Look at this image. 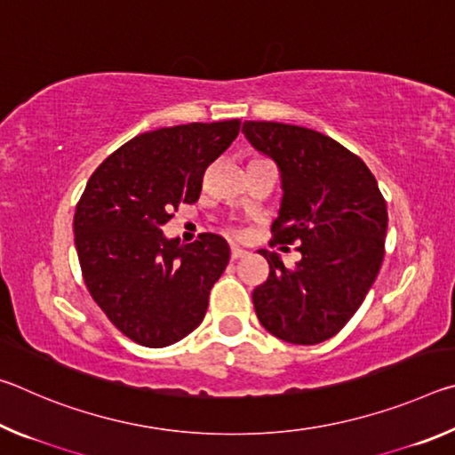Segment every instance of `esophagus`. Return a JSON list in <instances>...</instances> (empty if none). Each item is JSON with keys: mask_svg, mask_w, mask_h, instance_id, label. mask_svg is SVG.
<instances>
[{"mask_svg": "<svg viewBox=\"0 0 455 455\" xmlns=\"http://www.w3.org/2000/svg\"><path fill=\"white\" fill-rule=\"evenodd\" d=\"M246 255H249V252L243 251V249H238V246H233V249H230V259H233V260H238V259H243Z\"/></svg>", "mask_w": 455, "mask_h": 455, "instance_id": "obj_1", "label": "esophagus"}]
</instances>
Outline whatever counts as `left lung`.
I'll list each match as a JSON object with an SVG mask.
<instances>
[{"label": "left lung", "mask_w": 455, "mask_h": 455, "mask_svg": "<svg viewBox=\"0 0 455 455\" xmlns=\"http://www.w3.org/2000/svg\"><path fill=\"white\" fill-rule=\"evenodd\" d=\"M243 134L281 172L271 244L299 243L301 252L284 267L276 252L259 251L268 276L252 291L257 317L287 343H323L347 325L377 279L387 204L363 160L333 138L281 122H244Z\"/></svg>", "instance_id": "obj_1"}]
</instances>
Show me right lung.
<instances>
[{
  "mask_svg": "<svg viewBox=\"0 0 455 455\" xmlns=\"http://www.w3.org/2000/svg\"><path fill=\"white\" fill-rule=\"evenodd\" d=\"M238 130L241 120L192 122L136 136L96 168L76 206L74 241L90 295L144 347H166L195 331L228 265L222 236L203 233L180 244L163 227L180 203H196L206 168Z\"/></svg>",
  "mask_w": 455,
  "mask_h": 455,
  "instance_id": "obj_1",
  "label": "right lung"
}]
</instances>
